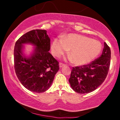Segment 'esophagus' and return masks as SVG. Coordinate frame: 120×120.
<instances>
[{"mask_svg":"<svg viewBox=\"0 0 120 120\" xmlns=\"http://www.w3.org/2000/svg\"><path fill=\"white\" fill-rule=\"evenodd\" d=\"M65 65H66V64H62V63H61L60 62V63H59V67L60 68H62L64 66H65Z\"/></svg>","mask_w":120,"mask_h":120,"instance_id":"obj_1","label":"esophagus"}]
</instances>
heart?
Here are the masks:
<instances>
[{"instance_id": "obj_1", "label": "heart", "mask_w": 120, "mask_h": 120, "mask_svg": "<svg viewBox=\"0 0 120 120\" xmlns=\"http://www.w3.org/2000/svg\"><path fill=\"white\" fill-rule=\"evenodd\" d=\"M69 50V53L77 65H84L92 61L100 53V42L87 36L70 33L62 38H54L51 45L53 55L59 56Z\"/></svg>"}]
</instances>
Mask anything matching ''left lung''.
Here are the masks:
<instances>
[{"instance_id": "8db88e82", "label": "left lung", "mask_w": 120, "mask_h": 120, "mask_svg": "<svg viewBox=\"0 0 120 120\" xmlns=\"http://www.w3.org/2000/svg\"><path fill=\"white\" fill-rule=\"evenodd\" d=\"M111 62V50L104 42L101 55L89 64L73 67L69 82L75 92H92L104 82Z\"/></svg>"}]
</instances>
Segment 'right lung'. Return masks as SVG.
Instances as JSON below:
<instances>
[{
	"instance_id": "add662e5",
	"label": "right lung",
	"mask_w": 120,
	"mask_h": 120,
	"mask_svg": "<svg viewBox=\"0 0 120 120\" xmlns=\"http://www.w3.org/2000/svg\"><path fill=\"white\" fill-rule=\"evenodd\" d=\"M25 44L35 46L28 56L23 52ZM50 50V38L46 30H32L16 42L14 56L16 76L23 86L31 92L40 93L47 90L59 69V62L49 52Z\"/></svg>"
}]
</instances>
